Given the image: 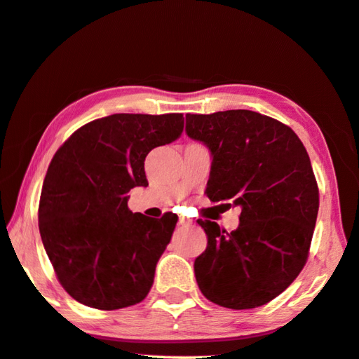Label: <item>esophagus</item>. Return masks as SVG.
Here are the masks:
<instances>
[{
    "label": "esophagus",
    "instance_id": "34e87169",
    "mask_svg": "<svg viewBox=\"0 0 359 359\" xmlns=\"http://www.w3.org/2000/svg\"><path fill=\"white\" fill-rule=\"evenodd\" d=\"M179 224H180V225H184V226H187V225H191V224H193V220L187 219V217H180V219H179Z\"/></svg>",
    "mask_w": 359,
    "mask_h": 359
}]
</instances>
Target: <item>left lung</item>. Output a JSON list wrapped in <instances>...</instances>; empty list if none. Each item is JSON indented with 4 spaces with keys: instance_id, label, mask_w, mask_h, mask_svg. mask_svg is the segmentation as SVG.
I'll return each instance as SVG.
<instances>
[{
    "instance_id": "1",
    "label": "left lung",
    "mask_w": 359,
    "mask_h": 359,
    "mask_svg": "<svg viewBox=\"0 0 359 359\" xmlns=\"http://www.w3.org/2000/svg\"><path fill=\"white\" fill-rule=\"evenodd\" d=\"M185 118L189 137L212 155L208 198L241 208L233 231L198 219L208 235L206 251L195 260L200 291L231 310L269 304L309 259L320 208L309 153L291 128L257 111Z\"/></svg>"
}]
</instances>
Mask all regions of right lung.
<instances>
[{
  "label": "right lung",
  "mask_w": 359,
  "mask_h": 359,
  "mask_svg": "<svg viewBox=\"0 0 359 359\" xmlns=\"http://www.w3.org/2000/svg\"><path fill=\"white\" fill-rule=\"evenodd\" d=\"M182 130V113H116L84 124L55 151L38 225L57 280L76 302L118 310L150 292L179 217L130 212L128 193L149 185L145 156Z\"/></svg>",
  "instance_id": "1"
}]
</instances>
